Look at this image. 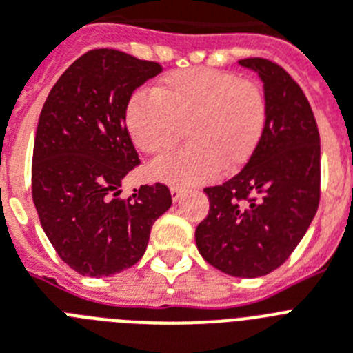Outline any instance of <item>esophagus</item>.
Segmentation results:
<instances>
[{
    "label": "esophagus",
    "mask_w": 353,
    "mask_h": 353,
    "mask_svg": "<svg viewBox=\"0 0 353 353\" xmlns=\"http://www.w3.org/2000/svg\"><path fill=\"white\" fill-rule=\"evenodd\" d=\"M182 194H183L182 188H171V198H173V202H176Z\"/></svg>",
    "instance_id": "34e87169"
}]
</instances>
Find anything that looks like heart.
<instances>
[{
	"label": "heart",
	"mask_w": 353,
	"mask_h": 353,
	"mask_svg": "<svg viewBox=\"0 0 353 353\" xmlns=\"http://www.w3.org/2000/svg\"><path fill=\"white\" fill-rule=\"evenodd\" d=\"M269 103L256 81L232 72H173L148 93H135L124 113L128 135L145 155H164L185 130L189 145L155 160L153 179L194 185L252 159L267 130Z\"/></svg>",
	"instance_id": "heart-1"
}]
</instances>
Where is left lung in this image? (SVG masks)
<instances>
[{
	"label": "left lung",
	"instance_id": "obj_1",
	"mask_svg": "<svg viewBox=\"0 0 353 353\" xmlns=\"http://www.w3.org/2000/svg\"><path fill=\"white\" fill-rule=\"evenodd\" d=\"M241 66L263 81L267 130L245 168L205 188L209 214L194 238L203 260L234 278H260L283 265L312 223L321 196L319 130L299 84L274 61Z\"/></svg>",
	"mask_w": 353,
	"mask_h": 353
}]
</instances>
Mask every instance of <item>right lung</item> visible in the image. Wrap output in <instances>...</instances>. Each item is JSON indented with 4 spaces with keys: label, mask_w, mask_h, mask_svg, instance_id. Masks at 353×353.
Wrapping results in <instances>:
<instances>
[{
    "label": "right lung",
    "mask_w": 353,
    "mask_h": 353,
    "mask_svg": "<svg viewBox=\"0 0 353 353\" xmlns=\"http://www.w3.org/2000/svg\"><path fill=\"white\" fill-rule=\"evenodd\" d=\"M162 72L153 61L95 48L54 84L37 122L32 200L55 252L83 276L101 278L141 260L151 227L171 208L164 183L119 198L141 164L124 113L131 93Z\"/></svg>",
    "instance_id": "right-lung-1"
}]
</instances>
